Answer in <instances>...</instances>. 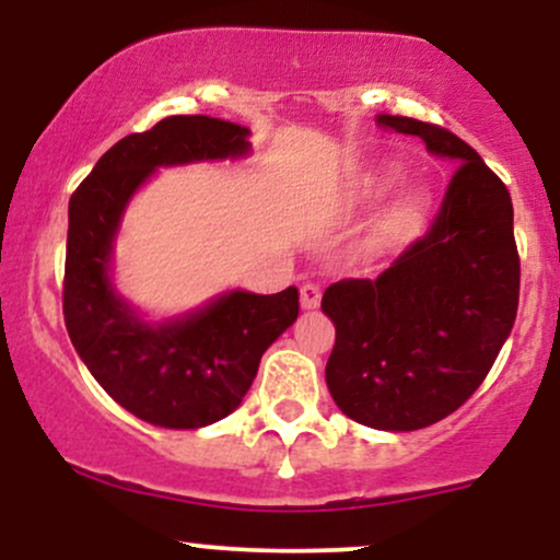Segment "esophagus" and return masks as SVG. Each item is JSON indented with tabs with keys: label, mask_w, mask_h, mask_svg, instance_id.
I'll return each mask as SVG.
<instances>
[{
	"label": "esophagus",
	"mask_w": 560,
	"mask_h": 560,
	"mask_svg": "<svg viewBox=\"0 0 560 560\" xmlns=\"http://www.w3.org/2000/svg\"><path fill=\"white\" fill-rule=\"evenodd\" d=\"M320 302V287L318 284H302L300 289V305L305 311H316Z\"/></svg>",
	"instance_id": "1"
}]
</instances>
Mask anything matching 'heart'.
I'll return each instance as SVG.
<instances>
[{
    "instance_id": "b5f03b06",
    "label": "heart",
    "mask_w": 560,
    "mask_h": 560,
    "mask_svg": "<svg viewBox=\"0 0 560 560\" xmlns=\"http://www.w3.org/2000/svg\"><path fill=\"white\" fill-rule=\"evenodd\" d=\"M397 182H400V171L378 168L376 173H371L369 186H371V191H376L378 195V191L389 189V186H395ZM423 213H427V197H423L421 191H408V195H402L387 210V215L378 221V226L374 231L376 244H389V242L400 240V236H405V234H410V231L421 223Z\"/></svg>"
}]
</instances>
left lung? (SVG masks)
I'll list each match as a JSON object with an SVG mask.
<instances>
[{
  "mask_svg": "<svg viewBox=\"0 0 560 560\" xmlns=\"http://www.w3.org/2000/svg\"><path fill=\"white\" fill-rule=\"evenodd\" d=\"M376 120L455 171L432 226L387 271L324 292L320 311L337 326L326 384L352 421L413 432L458 410L490 374L516 320L522 266L511 195L477 150L423 120Z\"/></svg>",
  "mask_w": 560,
  "mask_h": 560,
  "instance_id": "1",
  "label": "left lung"
}]
</instances>
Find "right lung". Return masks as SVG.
<instances>
[{"mask_svg": "<svg viewBox=\"0 0 560 560\" xmlns=\"http://www.w3.org/2000/svg\"><path fill=\"white\" fill-rule=\"evenodd\" d=\"M249 131L208 115H171L128 133L68 205L62 313L75 352L102 389L137 419L199 429L240 408L262 352L294 324L300 294L234 289L182 318L147 324L115 292L113 242L128 199L163 165L242 158Z\"/></svg>", "mask_w": 560, "mask_h": 560, "instance_id": "add662e5", "label": "right lung"}]
</instances>
